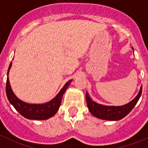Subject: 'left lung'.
Here are the masks:
<instances>
[{
	"mask_svg": "<svg viewBox=\"0 0 148 148\" xmlns=\"http://www.w3.org/2000/svg\"><path fill=\"white\" fill-rule=\"evenodd\" d=\"M141 92H142V86L140 88V91L137 96L129 103L123 106H106V105L99 104L91 100L88 92H86L85 98H86V102L89 111L94 116L103 120L117 121L124 118L131 112L141 97Z\"/></svg>",
	"mask_w": 148,
	"mask_h": 148,
	"instance_id": "8db88e82",
	"label": "left lung"
}]
</instances>
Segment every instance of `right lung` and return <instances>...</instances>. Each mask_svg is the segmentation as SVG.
I'll use <instances>...</instances> for the list:
<instances>
[{
	"label": "right lung",
	"instance_id": "1",
	"mask_svg": "<svg viewBox=\"0 0 148 148\" xmlns=\"http://www.w3.org/2000/svg\"><path fill=\"white\" fill-rule=\"evenodd\" d=\"M11 66H12V62L10 64L7 71V85H6V93L10 103L13 105L14 108L23 116L26 119H33V120H45L54 116L57 110H59L63 94L65 93L66 90L68 88L73 80L67 82L63 88L57 94V96L49 102L45 103H28L19 100L16 96L15 94L13 93V90L11 88L9 78H8Z\"/></svg>",
	"mask_w": 148,
	"mask_h": 148
}]
</instances>
